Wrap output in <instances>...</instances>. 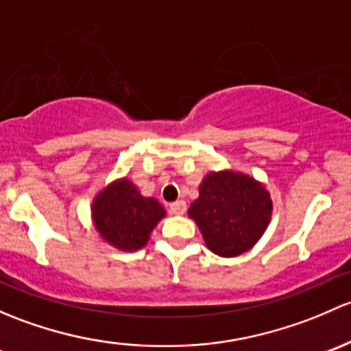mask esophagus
I'll use <instances>...</instances> for the list:
<instances>
[{
	"label": "esophagus",
	"mask_w": 351,
	"mask_h": 351,
	"mask_svg": "<svg viewBox=\"0 0 351 351\" xmlns=\"http://www.w3.org/2000/svg\"><path fill=\"white\" fill-rule=\"evenodd\" d=\"M186 201H176V202H172V204H169V211L172 213V215H184V213H186Z\"/></svg>",
	"instance_id": "esophagus-1"
}]
</instances>
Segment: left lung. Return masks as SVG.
<instances>
[{
    "label": "left lung",
    "instance_id": "obj_1",
    "mask_svg": "<svg viewBox=\"0 0 351 351\" xmlns=\"http://www.w3.org/2000/svg\"><path fill=\"white\" fill-rule=\"evenodd\" d=\"M187 215L213 254L238 256L252 250L272 218V199L262 182L237 171L209 172Z\"/></svg>",
    "mask_w": 351,
    "mask_h": 351
}]
</instances>
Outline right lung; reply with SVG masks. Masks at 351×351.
I'll list each match as a JSON object with an SVG mask.
<instances>
[{"label": "right lung", "mask_w": 351, "mask_h": 351, "mask_svg": "<svg viewBox=\"0 0 351 351\" xmlns=\"http://www.w3.org/2000/svg\"><path fill=\"white\" fill-rule=\"evenodd\" d=\"M91 218L99 237L111 247L135 252L145 247L150 233L165 218V209L155 197H145L126 177L113 180L96 194Z\"/></svg>", "instance_id": "add662e5"}]
</instances>
